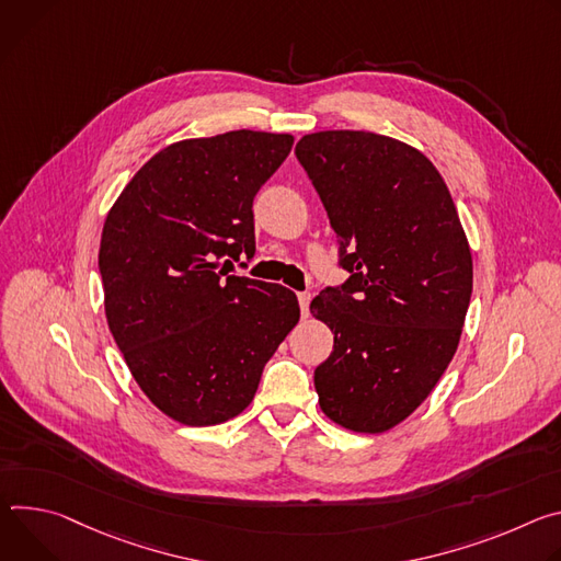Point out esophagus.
Listing matches in <instances>:
<instances>
[{
	"label": "esophagus",
	"mask_w": 561,
	"mask_h": 561,
	"mask_svg": "<svg viewBox=\"0 0 561 561\" xmlns=\"http://www.w3.org/2000/svg\"><path fill=\"white\" fill-rule=\"evenodd\" d=\"M309 300H312V294L309 291H298V305H300V314H309Z\"/></svg>",
	"instance_id": "esophagus-1"
}]
</instances>
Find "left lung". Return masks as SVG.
<instances>
[{"label": "left lung", "instance_id": "1", "mask_svg": "<svg viewBox=\"0 0 561 561\" xmlns=\"http://www.w3.org/2000/svg\"><path fill=\"white\" fill-rule=\"evenodd\" d=\"M328 211L343 285L309 305L334 332L314 369L321 410L377 434L410 416L453 360L472 294V256L453 196L410 145L319 131L294 149Z\"/></svg>", "mask_w": 561, "mask_h": 561}]
</instances>
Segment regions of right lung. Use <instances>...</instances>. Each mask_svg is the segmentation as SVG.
<instances>
[{
    "mask_svg": "<svg viewBox=\"0 0 561 561\" xmlns=\"http://www.w3.org/2000/svg\"><path fill=\"white\" fill-rule=\"evenodd\" d=\"M291 145L249 129L169 145L106 216L98 265L108 330L140 390L184 425L240 414L298 323L291 289L227 270L254 259V196Z\"/></svg>",
    "mask_w": 561,
    "mask_h": 561,
    "instance_id": "1",
    "label": "right lung"
}]
</instances>
